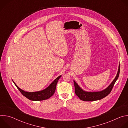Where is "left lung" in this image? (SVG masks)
<instances>
[{
  "label": "left lung",
  "mask_w": 128,
  "mask_h": 128,
  "mask_svg": "<svg viewBox=\"0 0 128 128\" xmlns=\"http://www.w3.org/2000/svg\"><path fill=\"white\" fill-rule=\"evenodd\" d=\"M120 71V65H119L117 74L114 80L107 88L101 91H100V92H86V91H84L82 88H81L77 84V83L74 80L75 87V93L76 95L81 100L84 101H93L104 98L111 92L115 82L118 78Z\"/></svg>",
  "instance_id": "left-lung-1"
}]
</instances>
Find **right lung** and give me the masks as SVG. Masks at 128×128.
Masks as SVG:
<instances>
[{"instance_id":"1","label":"right lung","mask_w":128,"mask_h":128,"mask_svg":"<svg viewBox=\"0 0 128 128\" xmlns=\"http://www.w3.org/2000/svg\"><path fill=\"white\" fill-rule=\"evenodd\" d=\"M61 77V76H60L57 78H56L48 87H47L44 90L35 92H25L24 90L19 88V86H17L16 84L14 83V82L13 80L12 81L18 90H20V92L25 97L32 101H42L48 99L54 95V92H55L57 82Z\"/></svg>"}]
</instances>
